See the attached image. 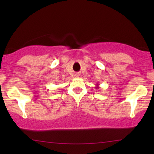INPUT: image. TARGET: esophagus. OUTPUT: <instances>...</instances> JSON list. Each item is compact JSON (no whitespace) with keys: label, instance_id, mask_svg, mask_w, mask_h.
I'll return each mask as SVG.
<instances>
[{"label":"esophagus","instance_id":"obj_1","mask_svg":"<svg viewBox=\"0 0 154 154\" xmlns=\"http://www.w3.org/2000/svg\"><path fill=\"white\" fill-rule=\"evenodd\" d=\"M75 75H76V76H79V73H76V74H75Z\"/></svg>","mask_w":154,"mask_h":154}]
</instances>
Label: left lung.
Segmentation results:
<instances>
[{
  "mask_svg": "<svg viewBox=\"0 0 154 154\" xmlns=\"http://www.w3.org/2000/svg\"><path fill=\"white\" fill-rule=\"evenodd\" d=\"M99 85H100V84H97V89H99V88H100V87H99Z\"/></svg>",
  "mask_w": 154,
  "mask_h": 154,
  "instance_id": "1",
  "label": "left lung"
}]
</instances>
